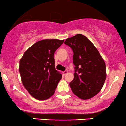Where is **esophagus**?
<instances>
[{
    "label": "esophagus",
    "instance_id": "34e87169",
    "mask_svg": "<svg viewBox=\"0 0 126 126\" xmlns=\"http://www.w3.org/2000/svg\"><path fill=\"white\" fill-rule=\"evenodd\" d=\"M68 73V72L67 71V70H66V71H64L62 72V74H63V76H65L66 75H67Z\"/></svg>",
    "mask_w": 126,
    "mask_h": 126
}]
</instances>
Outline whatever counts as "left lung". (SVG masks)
Segmentation results:
<instances>
[{"label": "left lung", "instance_id": "left-lung-1", "mask_svg": "<svg viewBox=\"0 0 126 126\" xmlns=\"http://www.w3.org/2000/svg\"><path fill=\"white\" fill-rule=\"evenodd\" d=\"M64 44L73 52V80L70 83L73 93L80 99H89L102 89L106 79V67L99 51L86 36L76 34Z\"/></svg>", "mask_w": 126, "mask_h": 126}]
</instances>
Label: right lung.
Listing matches in <instances>:
<instances>
[{
    "label": "right lung",
    "instance_id": "right-lung-1",
    "mask_svg": "<svg viewBox=\"0 0 126 126\" xmlns=\"http://www.w3.org/2000/svg\"><path fill=\"white\" fill-rule=\"evenodd\" d=\"M64 40L39 41L24 53L19 62L23 85L32 96L46 100L54 94L62 75L55 69L54 54Z\"/></svg>",
    "mask_w": 126,
    "mask_h": 126
}]
</instances>
